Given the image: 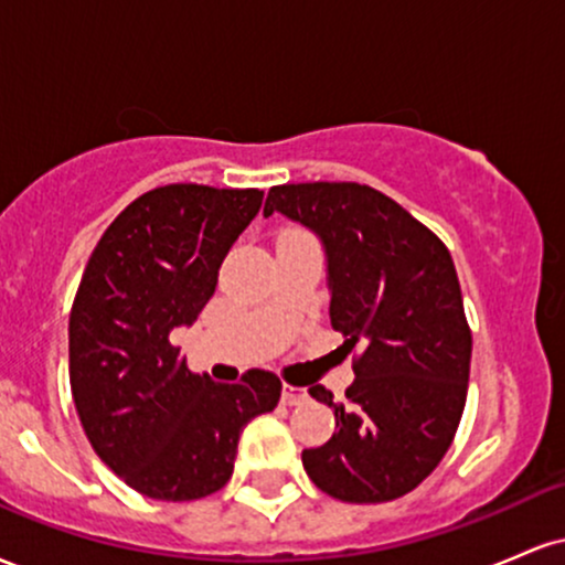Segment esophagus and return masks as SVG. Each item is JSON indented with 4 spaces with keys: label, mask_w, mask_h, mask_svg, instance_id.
I'll return each mask as SVG.
<instances>
[{
    "label": "esophagus",
    "mask_w": 565,
    "mask_h": 565,
    "mask_svg": "<svg viewBox=\"0 0 565 565\" xmlns=\"http://www.w3.org/2000/svg\"><path fill=\"white\" fill-rule=\"evenodd\" d=\"M305 398H308V393L302 391V387H295V385H284V393H281V401L287 406H300L305 404Z\"/></svg>",
    "instance_id": "esophagus-1"
}]
</instances>
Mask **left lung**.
Segmentation results:
<instances>
[{
	"instance_id": "8db88e82",
	"label": "left lung",
	"mask_w": 565,
	"mask_h": 565,
	"mask_svg": "<svg viewBox=\"0 0 565 565\" xmlns=\"http://www.w3.org/2000/svg\"><path fill=\"white\" fill-rule=\"evenodd\" d=\"M281 212L321 236L329 316L355 380L334 408L337 430L305 449L310 481L342 502H391L417 489L449 451L465 412L472 334L446 244L398 201L359 183L274 185L263 215Z\"/></svg>"
}]
</instances>
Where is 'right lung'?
<instances>
[{
  "instance_id": "1",
  "label": "right lung",
  "mask_w": 565,
  "mask_h": 565,
  "mask_svg": "<svg viewBox=\"0 0 565 565\" xmlns=\"http://www.w3.org/2000/svg\"><path fill=\"white\" fill-rule=\"evenodd\" d=\"M257 188L172 183L142 193L89 255L68 319L76 414L97 457L142 497L191 502L228 483L238 436L274 412L281 380L193 374L170 332L191 327L252 217Z\"/></svg>"
}]
</instances>
